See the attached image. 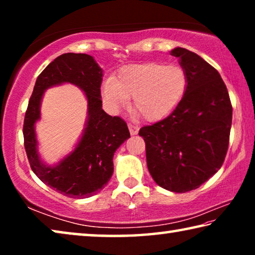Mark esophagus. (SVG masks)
<instances>
[{"mask_svg": "<svg viewBox=\"0 0 255 255\" xmlns=\"http://www.w3.org/2000/svg\"><path fill=\"white\" fill-rule=\"evenodd\" d=\"M128 128H129V131H130V135H137L138 130H139V127L135 126V125H132V124H129Z\"/></svg>", "mask_w": 255, "mask_h": 255, "instance_id": "esophagus-1", "label": "esophagus"}]
</instances>
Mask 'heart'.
Instances as JSON below:
<instances>
[{
	"label": "heart",
	"mask_w": 255,
	"mask_h": 255,
	"mask_svg": "<svg viewBox=\"0 0 255 255\" xmlns=\"http://www.w3.org/2000/svg\"><path fill=\"white\" fill-rule=\"evenodd\" d=\"M188 89V74L178 64L144 63L120 70L102 85L103 101L110 110L126 106L132 97L133 109L148 122L167 117Z\"/></svg>",
	"instance_id": "b5f03b06"
}]
</instances>
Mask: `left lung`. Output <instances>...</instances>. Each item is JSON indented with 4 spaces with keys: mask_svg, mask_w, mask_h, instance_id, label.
<instances>
[{
    "mask_svg": "<svg viewBox=\"0 0 255 255\" xmlns=\"http://www.w3.org/2000/svg\"><path fill=\"white\" fill-rule=\"evenodd\" d=\"M188 74V89L174 111L161 122L140 128L150 175L172 192L199 188L221 169L232 127L233 108L225 83L199 55L174 48Z\"/></svg>",
    "mask_w": 255,
    "mask_h": 255,
    "instance_id": "left-lung-1",
    "label": "left lung"
}]
</instances>
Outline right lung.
Returning <instances> with one entry per match:
<instances>
[{"label":"right lung","mask_w":255,"mask_h":255,"mask_svg":"<svg viewBox=\"0 0 255 255\" xmlns=\"http://www.w3.org/2000/svg\"><path fill=\"white\" fill-rule=\"evenodd\" d=\"M102 70L92 56L67 53L55 58L37 77L23 123L24 148L33 173L49 188L62 195L83 199L106 187L114 173V154L130 137L127 124L111 117L102 109L100 86ZM72 83L88 99V119L79 144L72 153L54 167L39 157L34 124L40 119V105L48 87Z\"/></svg>","instance_id":"right-lung-1"}]
</instances>
